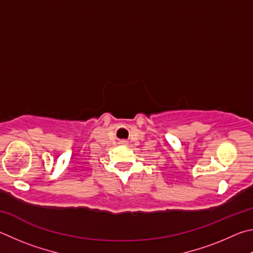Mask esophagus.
I'll return each mask as SVG.
<instances>
[{"instance_id":"34e87169","label":"esophagus","mask_w":253,"mask_h":253,"mask_svg":"<svg viewBox=\"0 0 253 253\" xmlns=\"http://www.w3.org/2000/svg\"><path fill=\"white\" fill-rule=\"evenodd\" d=\"M120 144H126V141H124V140L120 141Z\"/></svg>"}]
</instances>
